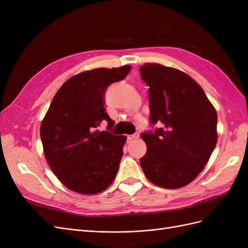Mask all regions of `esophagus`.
<instances>
[{
  "label": "esophagus",
  "instance_id": "34e87169",
  "mask_svg": "<svg viewBox=\"0 0 248 248\" xmlns=\"http://www.w3.org/2000/svg\"><path fill=\"white\" fill-rule=\"evenodd\" d=\"M139 137H140L139 133H133V134H131V136L127 137V140H133L139 139Z\"/></svg>",
  "mask_w": 248,
  "mask_h": 248
}]
</instances>
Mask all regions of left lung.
<instances>
[{
    "instance_id": "obj_1",
    "label": "left lung",
    "mask_w": 248,
    "mask_h": 248,
    "mask_svg": "<svg viewBox=\"0 0 248 248\" xmlns=\"http://www.w3.org/2000/svg\"><path fill=\"white\" fill-rule=\"evenodd\" d=\"M140 72L149 86L150 122L162 125L141 133L147 153L140 167L153 184L180 188L198 177L213 152L216 110L186 73L156 63L144 64Z\"/></svg>"
}]
</instances>
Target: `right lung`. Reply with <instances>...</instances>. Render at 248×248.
Returning <instances> with one entry per match:
<instances>
[{
    "mask_svg": "<svg viewBox=\"0 0 248 248\" xmlns=\"http://www.w3.org/2000/svg\"><path fill=\"white\" fill-rule=\"evenodd\" d=\"M131 67L98 68L77 74L59 89L40 127L43 152L67 188L95 194L114 181L123 156L125 136L108 130L115 122L104 108L108 87L124 79ZM108 122L103 132L95 128Z\"/></svg>",
    "mask_w": 248,
    "mask_h": 248,
    "instance_id": "right-lung-1",
    "label": "right lung"
}]
</instances>
